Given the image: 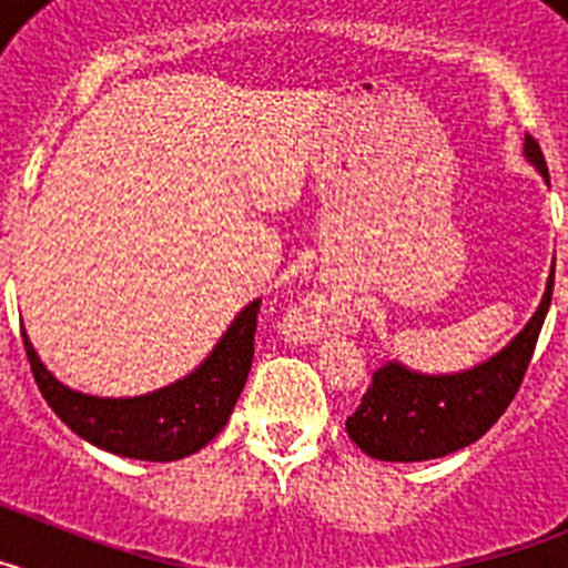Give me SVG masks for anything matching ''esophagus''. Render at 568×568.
Segmentation results:
<instances>
[{
  "instance_id": "1",
  "label": "esophagus",
  "mask_w": 568,
  "mask_h": 568,
  "mask_svg": "<svg viewBox=\"0 0 568 568\" xmlns=\"http://www.w3.org/2000/svg\"><path fill=\"white\" fill-rule=\"evenodd\" d=\"M335 318V298L329 293H310L295 307V329L301 335H315L324 327H329Z\"/></svg>"
}]
</instances>
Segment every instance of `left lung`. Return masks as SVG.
I'll return each mask as SVG.
<instances>
[{
    "label": "left lung",
    "instance_id": "left-lung-1",
    "mask_svg": "<svg viewBox=\"0 0 568 568\" xmlns=\"http://www.w3.org/2000/svg\"><path fill=\"white\" fill-rule=\"evenodd\" d=\"M526 155L549 182L540 144L526 135ZM555 267L538 313L504 353L458 375H418L400 364L381 366L358 409L346 418V433L369 458L413 460L444 458L475 444L506 413L518 395L540 327L549 313Z\"/></svg>",
    "mask_w": 568,
    "mask_h": 568
}]
</instances>
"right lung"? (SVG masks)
Instances as JSON below:
<instances>
[{
	"label": "right lung",
	"instance_id": "obj_1",
	"mask_svg": "<svg viewBox=\"0 0 568 568\" xmlns=\"http://www.w3.org/2000/svg\"><path fill=\"white\" fill-rule=\"evenodd\" d=\"M261 301L239 313L210 358L193 375L142 398H93L59 384L22 333L30 373L48 406L77 435L108 453L139 460H179L222 433L255 353Z\"/></svg>",
	"mask_w": 568,
	"mask_h": 568
}]
</instances>
